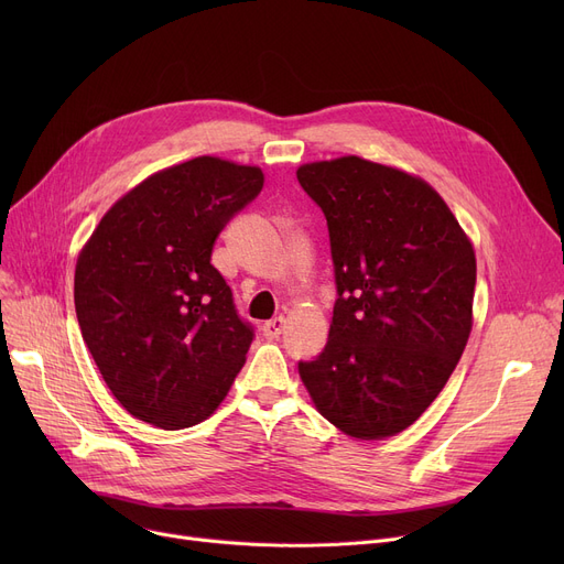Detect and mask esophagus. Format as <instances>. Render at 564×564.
Listing matches in <instances>:
<instances>
[{
	"label": "esophagus",
	"mask_w": 564,
	"mask_h": 564,
	"mask_svg": "<svg viewBox=\"0 0 564 564\" xmlns=\"http://www.w3.org/2000/svg\"><path fill=\"white\" fill-rule=\"evenodd\" d=\"M283 327H285V319L283 317H274V319L262 324V334H264V338L276 340L283 334Z\"/></svg>",
	"instance_id": "34e87169"
}]
</instances>
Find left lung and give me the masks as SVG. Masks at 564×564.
<instances>
[{
	"label": "left lung",
	"instance_id": "obj_1",
	"mask_svg": "<svg viewBox=\"0 0 564 564\" xmlns=\"http://www.w3.org/2000/svg\"><path fill=\"white\" fill-rule=\"evenodd\" d=\"M297 177L327 217L338 288L327 347L300 364V377L347 436H395L423 416L462 359L476 251L419 175L345 155L302 164Z\"/></svg>",
	"mask_w": 564,
	"mask_h": 564
}]
</instances>
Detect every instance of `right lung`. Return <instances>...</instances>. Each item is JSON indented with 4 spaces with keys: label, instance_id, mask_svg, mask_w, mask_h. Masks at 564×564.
Instances as JSON below:
<instances>
[{
    "label": "right lung",
    "instance_id": "1",
    "mask_svg": "<svg viewBox=\"0 0 564 564\" xmlns=\"http://www.w3.org/2000/svg\"><path fill=\"white\" fill-rule=\"evenodd\" d=\"M262 183L260 166L213 155L166 166L118 198L82 247V338L134 419L162 430L198 425L242 370L253 329L210 258Z\"/></svg>",
    "mask_w": 564,
    "mask_h": 564
}]
</instances>
